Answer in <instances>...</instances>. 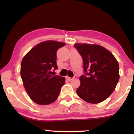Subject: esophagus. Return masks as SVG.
Wrapping results in <instances>:
<instances>
[{"mask_svg":"<svg viewBox=\"0 0 134 134\" xmlns=\"http://www.w3.org/2000/svg\"><path fill=\"white\" fill-rule=\"evenodd\" d=\"M66 79L68 80L69 81H71L72 80L74 79V78H72V77H66Z\"/></svg>","mask_w":134,"mask_h":134,"instance_id":"esophagus-1","label":"esophagus"}]
</instances>
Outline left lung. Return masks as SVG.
I'll list each match as a JSON object with an SVG mask.
<instances>
[{"mask_svg":"<svg viewBox=\"0 0 134 134\" xmlns=\"http://www.w3.org/2000/svg\"><path fill=\"white\" fill-rule=\"evenodd\" d=\"M74 47L82 57L85 74L80 77L77 95L90 103L107 99L119 81V65L113 55L98 44L76 43Z\"/></svg>","mask_w":134,"mask_h":134,"instance_id":"left-lung-1","label":"left lung"}]
</instances>
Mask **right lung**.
<instances>
[{
	"label": "right lung",
	"mask_w": 134,
	"mask_h": 134,
	"mask_svg": "<svg viewBox=\"0 0 134 134\" xmlns=\"http://www.w3.org/2000/svg\"><path fill=\"white\" fill-rule=\"evenodd\" d=\"M65 45L56 41H43L34 47L21 62V76L27 94L38 104L52 103L65 84L64 77L51 75L57 69V52Z\"/></svg>",
	"instance_id": "1"
}]
</instances>
